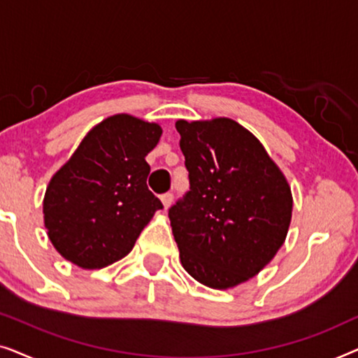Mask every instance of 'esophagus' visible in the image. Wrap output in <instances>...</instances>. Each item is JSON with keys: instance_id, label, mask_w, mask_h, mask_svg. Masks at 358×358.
Masks as SVG:
<instances>
[{"instance_id": "obj_1", "label": "esophagus", "mask_w": 358, "mask_h": 358, "mask_svg": "<svg viewBox=\"0 0 358 358\" xmlns=\"http://www.w3.org/2000/svg\"><path fill=\"white\" fill-rule=\"evenodd\" d=\"M173 200H174V195L171 194V192H166V194H163L161 195V202H163V205H164V208H168L171 203H173Z\"/></svg>"}]
</instances>
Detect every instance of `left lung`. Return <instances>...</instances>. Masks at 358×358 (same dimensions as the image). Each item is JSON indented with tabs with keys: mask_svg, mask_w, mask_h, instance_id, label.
<instances>
[{
	"mask_svg": "<svg viewBox=\"0 0 358 358\" xmlns=\"http://www.w3.org/2000/svg\"><path fill=\"white\" fill-rule=\"evenodd\" d=\"M189 192L169 208L182 267L227 290L257 275L285 241L292 190L251 131L227 117L178 120Z\"/></svg>",
	"mask_w": 358,
	"mask_h": 358,
	"instance_id": "left-lung-1",
	"label": "left lung"
}]
</instances>
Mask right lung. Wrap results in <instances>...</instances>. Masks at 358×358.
<instances>
[{
    "label": "right lung",
    "mask_w": 358,
    "mask_h": 358,
    "mask_svg": "<svg viewBox=\"0 0 358 358\" xmlns=\"http://www.w3.org/2000/svg\"><path fill=\"white\" fill-rule=\"evenodd\" d=\"M163 134L129 114L107 117L53 176L43 197L48 238L66 261L102 268L125 257L163 208L146 185L145 156Z\"/></svg>",
    "instance_id": "right-lung-1"
}]
</instances>
